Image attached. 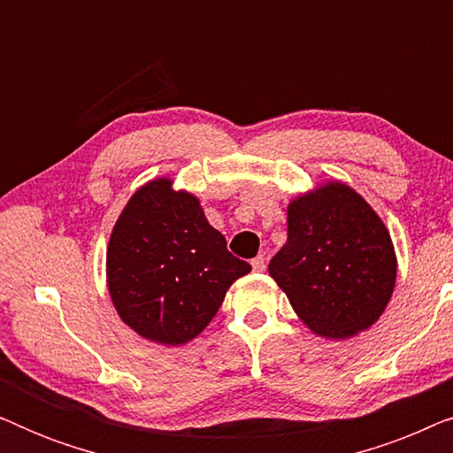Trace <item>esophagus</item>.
Masks as SVG:
<instances>
[{"instance_id":"34e87169","label":"esophagus","mask_w":453,"mask_h":453,"mask_svg":"<svg viewBox=\"0 0 453 453\" xmlns=\"http://www.w3.org/2000/svg\"><path fill=\"white\" fill-rule=\"evenodd\" d=\"M251 268H253V272H264V270H265V259H264V256L253 257V259H251Z\"/></svg>"}]
</instances>
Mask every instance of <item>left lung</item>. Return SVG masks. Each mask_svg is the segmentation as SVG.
Segmentation results:
<instances>
[{
    "label": "left lung",
    "instance_id": "8db88e82",
    "mask_svg": "<svg viewBox=\"0 0 453 453\" xmlns=\"http://www.w3.org/2000/svg\"><path fill=\"white\" fill-rule=\"evenodd\" d=\"M296 315L324 338L373 326L395 284V253L375 210L344 183L288 203V239L268 265Z\"/></svg>",
    "mask_w": 453,
    "mask_h": 453
}]
</instances>
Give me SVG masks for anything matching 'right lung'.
<instances>
[{
  "label": "right lung",
  "instance_id": "1",
  "mask_svg": "<svg viewBox=\"0 0 453 453\" xmlns=\"http://www.w3.org/2000/svg\"><path fill=\"white\" fill-rule=\"evenodd\" d=\"M251 265L226 250L200 200L154 179L132 196L107 250V284L119 318L142 338L185 344L206 327Z\"/></svg>",
  "mask_w": 453,
  "mask_h": 453
}]
</instances>
